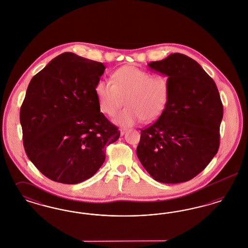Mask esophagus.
Returning <instances> with one entry per match:
<instances>
[{"mask_svg": "<svg viewBox=\"0 0 248 248\" xmlns=\"http://www.w3.org/2000/svg\"><path fill=\"white\" fill-rule=\"evenodd\" d=\"M127 131V129H125V128H122V129L120 130V133H121V136H124V134H125V132Z\"/></svg>", "mask_w": 248, "mask_h": 248, "instance_id": "1", "label": "esophagus"}]
</instances>
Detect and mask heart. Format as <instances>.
Segmentation results:
<instances>
[{"mask_svg": "<svg viewBox=\"0 0 248 248\" xmlns=\"http://www.w3.org/2000/svg\"><path fill=\"white\" fill-rule=\"evenodd\" d=\"M95 94L101 110L114 116L124 104L115 123L130 126L142 120L149 123L158 118L165 109L169 98L167 78L144 71L135 66H124L113 71L111 82L100 80L95 85Z\"/></svg>", "mask_w": 248, "mask_h": 248, "instance_id": "b5f03b06", "label": "heart"}]
</instances>
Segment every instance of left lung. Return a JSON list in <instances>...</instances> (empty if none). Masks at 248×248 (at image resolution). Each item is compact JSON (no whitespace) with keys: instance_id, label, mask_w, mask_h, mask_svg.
Listing matches in <instances>:
<instances>
[{"instance_id":"8db88e82","label":"left lung","mask_w":248,"mask_h":248,"mask_svg":"<svg viewBox=\"0 0 248 248\" xmlns=\"http://www.w3.org/2000/svg\"><path fill=\"white\" fill-rule=\"evenodd\" d=\"M167 77L164 112L141 130L137 155L156 181L176 184L201 173L217 154L223 106L212 78L194 59L175 53L148 64Z\"/></svg>"}]
</instances>
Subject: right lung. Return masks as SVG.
<instances>
[{
	"instance_id": "add662e5",
	"label": "right lung",
	"mask_w": 248,
	"mask_h": 248,
	"mask_svg": "<svg viewBox=\"0 0 248 248\" xmlns=\"http://www.w3.org/2000/svg\"><path fill=\"white\" fill-rule=\"evenodd\" d=\"M106 67L66 52L31 79L20 108L24 148L46 177L77 184L103 165L120 131L100 112L95 85Z\"/></svg>"
}]
</instances>
